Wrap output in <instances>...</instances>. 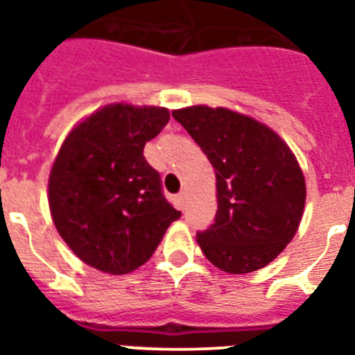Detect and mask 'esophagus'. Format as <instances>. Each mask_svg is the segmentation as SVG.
<instances>
[{"instance_id": "34e87169", "label": "esophagus", "mask_w": 355, "mask_h": 355, "mask_svg": "<svg viewBox=\"0 0 355 355\" xmlns=\"http://www.w3.org/2000/svg\"><path fill=\"white\" fill-rule=\"evenodd\" d=\"M184 202H186V195H184V193L177 195V205H178V208H180V210H184Z\"/></svg>"}]
</instances>
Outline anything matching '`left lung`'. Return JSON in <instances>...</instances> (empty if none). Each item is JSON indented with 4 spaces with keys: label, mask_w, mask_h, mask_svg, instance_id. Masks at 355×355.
I'll use <instances>...</instances> for the list:
<instances>
[{
    "label": "left lung",
    "mask_w": 355,
    "mask_h": 355,
    "mask_svg": "<svg viewBox=\"0 0 355 355\" xmlns=\"http://www.w3.org/2000/svg\"><path fill=\"white\" fill-rule=\"evenodd\" d=\"M216 171L217 214L197 243L228 275L269 265L302 221L306 178L289 145L270 127L225 107L173 110Z\"/></svg>",
    "instance_id": "obj_1"
}]
</instances>
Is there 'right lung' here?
<instances>
[{
    "instance_id": "1",
    "label": "right lung",
    "mask_w": 355,
    "mask_h": 355,
    "mask_svg": "<svg viewBox=\"0 0 355 355\" xmlns=\"http://www.w3.org/2000/svg\"><path fill=\"white\" fill-rule=\"evenodd\" d=\"M169 121L164 107L110 103L80 119L55 156L47 200L71 252L107 275L147 261L180 211L162 195L145 144Z\"/></svg>"
}]
</instances>
